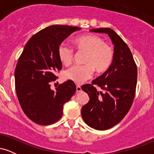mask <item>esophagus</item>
Instances as JSON below:
<instances>
[{"label":"esophagus","mask_w":154,"mask_h":154,"mask_svg":"<svg viewBox=\"0 0 154 154\" xmlns=\"http://www.w3.org/2000/svg\"><path fill=\"white\" fill-rule=\"evenodd\" d=\"M82 91V89H81V87L79 85H77V88H76V91H77V93H79V92H80Z\"/></svg>","instance_id":"1"}]
</instances>
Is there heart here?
I'll return each mask as SVG.
<instances>
[{"instance_id":"1","label":"heart","mask_w":154,"mask_h":154,"mask_svg":"<svg viewBox=\"0 0 154 154\" xmlns=\"http://www.w3.org/2000/svg\"><path fill=\"white\" fill-rule=\"evenodd\" d=\"M76 50L85 52L83 65H77L64 72V77L76 84H81L90 79L95 70L97 73H103L109 69L114 60V50L104 43L103 39L95 35H84L74 40ZM61 62L69 66L74 61L75 51L72 48L61 43L58 48Z\"/></svg>"}]
</instances>
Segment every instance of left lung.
<instances>
[{
  "instance_id": "1",
  "label": "left lung",
  "mask_w": 154,
  "mask_h": 154,
  "mask_svg": "<svg viewBox=\"0 0 154 154\" xmlns=\"http://www.w3.org/2000/svg\"><path fill=\"white\" fill-rule=\"evenodd\" d=\"M91 32L108 34L114 44V60L109 69L92 82L82 86L90 100L81 110L88 126L106 130L117 125L132 106L135 95L137 70L133 56L125 41L110 28L93 29ZM98 85L103 92H98Z\"/></svg>"
}]
</instances>
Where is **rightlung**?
I'll return each mask as SVG.
<instances>
[{"instance_id": "obj_1", "label": "right lung", "mask_w": 154, "mask_h": 154, "mask_svg": "<svg viewBox=\"0 0 154 154\" xmlns=\"http://www.w3.org/2000/svg\"><path fill=\"white\" fill-rule=\"evenodd\" d=\"M81 28L52 25L35 34L26 43L15 69V88L19 104L26 116L36 124L55 123L63 114V104L76 91L72 81L59 85L56 91L51 82L62 68L58 48L65 39Z\"/></svg>"}]
</instances>
